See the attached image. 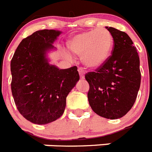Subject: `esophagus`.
I'll list each match as a JSON object with an SVG mask.
<instances>
[{
	"mask_svg": "<svg viewBox=\"0 0 152 152\" xmlns=\"http://www.w3.org/2000/svg\"><path fill=\"white\" fill-rule=\"evenodd\" d=\"M78 72H79V74H80V78L84 79V77H85V70L83 69L82 68H79Z\"/></svg>",
	"mask_w": 152,
	"mask_h": 152,
	"instance_id": "34e87169",
	"label": "esophagus"
}]
</instances>
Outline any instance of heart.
Here are the masks:
<instances>
[{"instance_id":"b5f03b06","label":"heart","mask_w":152,"mask_h":152,"mask_svg":"<svg viewBox=\"0 0 152 152\" xmlns=\"http://www.w3.org/2000/svg\"><path fill=\"white\" fill-rule=\"evenodd\" d=\"M69 50L90 69H97L109 59L113 45L111 33L106 28L93 29L73 35L68 42ZM65 56L71 58L69 52Z\"/></svg>"}]
</instances>
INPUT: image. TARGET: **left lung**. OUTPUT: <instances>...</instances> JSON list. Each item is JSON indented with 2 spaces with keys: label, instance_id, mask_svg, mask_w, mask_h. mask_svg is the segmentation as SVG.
I'll list each match as a JSON object with an SVG mask.
<instances>
[{
  "label": "left lung",
  "instance_id": "left-lung-1",
  "mask_svg": "<svg viewBox=\"0 0 152 152\" xmlns=\"http://www.w3.org/2000/svg\"><path fill=\"white\" fill-rule=\"evenodd\" d=\"M114 42L113 54L96 72L86 74L87 96L92 110L100 117L118 119L134 104L140 85V59L127 33L106 27Z\"/></svg>",
  "mask_w": 152,
  "mask_h": 152
}]
</instances>
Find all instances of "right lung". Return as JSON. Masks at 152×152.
<instances>
[{
  "instance_id": "right-lung-1",
  "label": "right lung",
  "mask_w": 152,
  "mask_h": 152,
  "mask_svg": "<svg viewBox=\"0 0 152 152\" xmlns=\"http://www.w3.org/2000/svg\"><path fill=\"white\" fill-rule=\"evenodd\" d=\"M62 34L39 30L23 39L11 62V92L18 111L37 124H47L63 114L66 96L80 80L76 66L60 69L48 54Z\"/></svg>"
}]
</instances>
